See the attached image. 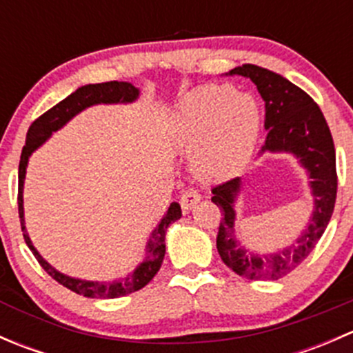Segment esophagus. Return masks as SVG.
<instances>
[{
  "mask_svg": "<svg viewBox=\"0 0 353 353\" xmlns=\"http://www.w3.org/2000/svg\"><path fill=\"white\" fill-rule=\"evenodd\" d=\"M199 201H201V194L196 190H186L183 193V196H181V206H183L184 212L193 210Z\"/></svg>",
  "mask_w": 353,
  "mask_h": 353,
  "instance_id": "1",
  "label": "esophagus"
}]
</instances>
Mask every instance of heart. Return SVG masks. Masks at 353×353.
<instances>
[{
  "label": "heart",
  "mask_w": 353,
  "mask_h": 353,
  "mask_svg": "<svg viewBox=\"0 0 353 353\" xmlns=\"http://www.w3.org/2000/svg\"><path fill=\"white\" fill-rule=\"evenodd\" d=\"M261 109L251 94L232 85H203L188 92L169 119V143L193 154L205 179H225L251 160L261 131Z\"/></svg>",
  "instance_id": "heart-1"
}]
</instances>
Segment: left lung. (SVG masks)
<instances>
[{
    "instance_id": "8db88e82",
    "label": "left lung",
    "mask_w": 353,
    "mask_h": 353,
    "mask_svg": "<svg viewBox=\"0 0 353 353\" xmlns=\"http://www.w3.org/2000/svg\"><path fill=\"white\" fill-rule=\"evenodd\" d=\"M225 74L249 78L265 101V130L268 134L258 157L265 154L292 155L309 179L311 216L290 245L273 252H256L244 248L237 239L236 205L244 190L243 179L236 177L212 190V201L223 215L216 234V249L222 261L244 279L279 280L307 258L328 227L336 199L333 138L316 102L282 74L249 63L234 68Z\"/></svg>"
}]
</instances>
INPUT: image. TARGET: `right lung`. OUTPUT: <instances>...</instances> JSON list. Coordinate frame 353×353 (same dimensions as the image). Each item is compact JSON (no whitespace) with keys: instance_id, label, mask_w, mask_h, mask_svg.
<instances>
[{"instance_id":"add662e5","label":"right lung","mask_w":353,"mask_h":353,"mask_svg":"<svg viewBox=\"0 0 353 353\" xmlns=\"http://www.w3.org/2000/svg\"><path fill=\"white\" fill-rule=\"evenodd\" d=\"M140 99V88L134 85L128 83V81H108V83H88L83 87L77 88L71 95H68L65 101L56 104L54 108L49 109L48 112L42 114L39 119L32 123V126L27 131V141L22 150L19 165V215L20 223H22L25 243L28 249L34 252L37 261L41 263L42 268L61 285H65L70 290L77 292V294L83 295V297L90 299H116L123 297V295L133 294V292L140 290L150 282L160 270V265L165 256V232L169 229L170 223L181 219L183 212H181V205L177 201L170 203L169 210L165 215L160 219L155 229L152 230L150 237H148L147 245H145V254L141 263H138L137 268L131 270L128 275L121 276V279L108 280V282H99V280H83L74 279V276L65 275L59 270H56L51 263L46 261L41 256V252L34 248L30 236L25 227V212H23V184L25 176H27V165L28 159L34 154L37 148H41L52 133L65 128L74 116L83 112L85 109L94 108V105H112V104H133Z\"/></svg>"}]
</instances>
